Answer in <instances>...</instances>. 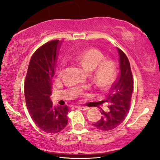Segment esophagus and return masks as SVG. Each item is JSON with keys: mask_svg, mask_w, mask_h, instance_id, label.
<instances>
[{"mask_svg": "<svg viewBox=\"0 0 160 160\" xmlns=\"http://www.w3.org/2000/svg\"><path fill=\"white\" fill-rule=\"evenodd\" d=\"M75 108H78V109H80V110H82V111H85L87 109L86 107L82 106H75Z\"/></svg>", "mask_w": 160, "mask_h": 160, "instance_id": "esophagus-1", "label": "esophagus"}]
</instances>
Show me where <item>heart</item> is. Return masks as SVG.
<instances>
[{"instance_id": "1", "label": "heart", "mask_w": 160, "mask_h": 160, "mask_svg": "<svg viewBox=\"0 0 160 160\" xmlns=\"http://www.w3.org/2000/svg\"><path fill=\"white\" fill-rule=\"evenodd\" d=\"M103 59V54L96 49L84 50L73 56L76 62L89 71L93 84L100 89L106 88L111 84L116 75L114 63Z\"/></svg>"}]
</instances>
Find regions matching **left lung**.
<instances>
[{
    "label": "left lung",
    "instance_id": "left-lung-1",
    "mask_svg": "<svg viewBox=\"0 0 160 160\" xmlns=\"http://www.w3.org/2000/svg\"><path fill=\"white\" fill-rule=\"evenodd\" d=\"M117 52L119 56L120 73L107 96L106 101L110 103L109 110L107 112L100 111V119L92 124L102 131L113 130L122 124L128 113L132 95L133 80L130 62L126 54L119 48Z\"/></svg>",
    "mask_w": 160,
    "mask_h": 160
}]
</instances>
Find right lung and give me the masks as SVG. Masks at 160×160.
Segmentation results:
<instances>
[{
  "label": "right lung",
  "mask_w": 160,
  "mask_h": 160,
  "mask_svg": "<svg viewBox=\"0 0 160 160\" xmlns=\"http://www.w3.org/2000/svg\"><path fill=\"white\" fill-rule=\"evenodd\" d=\"M60 41H52L41 47L30 59L25 83V97L28 110L41 130L57 133L68 124V108L52 106L50 100L52 80Z\"/></svg>",
  "instance_id": "right-lung-1"
}]
</instances>
